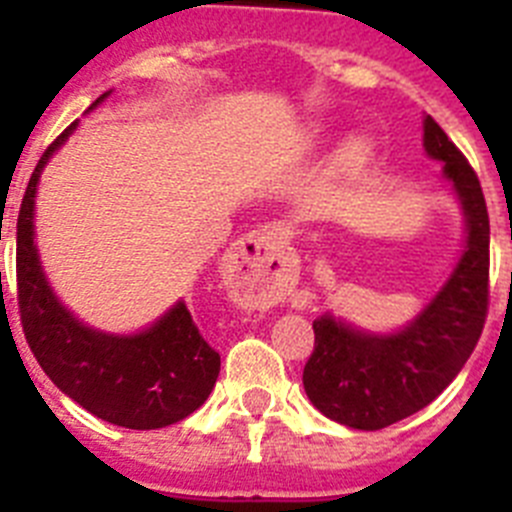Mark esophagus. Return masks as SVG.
<instances>
[{"mask_svg":"<svg viewBox=\"0 0 512 512\" xmlns=\"http://www.w3.org/2000/svg\"><path fill=\"white\" fill-rule=\"evenodd\" d=\"M223 271L241 300H266L297 279V261L284 248V233L277 225H264L235 241L225 253Z\"/></svg>","mask_w":512,"mask_h":512,"instance_id":"esophagus-1","label":"esophagus"}]
</instances>
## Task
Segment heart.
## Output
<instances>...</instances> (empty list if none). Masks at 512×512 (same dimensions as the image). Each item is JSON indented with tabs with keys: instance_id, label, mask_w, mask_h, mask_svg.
Segmentation results:
<instances>
[{
	"instance_id": "1",
	"label": "heart",
	"mask_w": 512,
	"mask_h": 512,
	"mask_svg": "<svg viewBox=\"0 0 512 512\" xmlns=\"http://www.w3.org/2000/svg\"><path fill=\"white\" fill-rule=\"evenodd\" d=\"M372 148H369V140L364 135H354V138H348L341 148V161L346 166H359L364 164L366 158H369Z\"/></svg>"
}]
</instances>
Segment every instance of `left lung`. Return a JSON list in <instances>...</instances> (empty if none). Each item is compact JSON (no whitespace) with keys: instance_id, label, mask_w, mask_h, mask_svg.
Here are the masks:
<instances>
[{"instance_id":"left-lung-1","label":"left lung","mask_w":512,"mask_h":512,"mask_svg":"<svg viewBox=\"0 0 512 512\" xmlns=\"http://www.w3.org/2000/svg\"><path fill=\"white\" fill-rule=\"evenodd\" d=\"M425 156L443 164L461 217L464 246L446 282L413 320L395 330H366L323 312L312 320L315 351L302 384L325 418L379 431L441 395L477 346L487 315L490 217L477 174L431 115L423 117Z\"/></svg>"}]
</instances>
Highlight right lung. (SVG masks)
I'll return each instance as SVG.
<instances>
[{
    "mask_svg": "<svg viewBox=\"0 0 512 512\" xmlns=\"http://www.w3.org/2000/svg\"><path fill=\"white\" fill-rule=\"evenodd\" d=\"M104 92L87 112L110 97ZM79 120L53 140L35 166L17 217V300L22 330L43 372L63 395L97 418L133 431L179 423L210 397L220 354L200 336L184 300L135 333H110L76 318L45 277L35 243L40 174L74 135Z\"/></svg>",
    "mask_w": 512,
    "mask_h": 512,
    "instance_id": "right-lung-1",
    "label": "right lung"
}]
</instances>
